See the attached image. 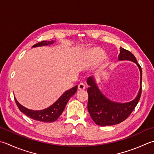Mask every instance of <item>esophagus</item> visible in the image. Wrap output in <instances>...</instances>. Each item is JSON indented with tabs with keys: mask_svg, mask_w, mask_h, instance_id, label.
<instances>
[{
	"mask_svg": "<svg viewBox=\"0 0 154 154\" xmlns=\"http://www.w3.org/2000/svg\"><path fill=\"white\" fill-rule=\"evenodd\" d=\"M85 85L82 83H79V85H78V89L79 90H83V89H85Z\"/></svg>",
	"mask_w": 154,
	"mask_h": 154,
	"instance_id": "esophagus-1",
	"label": "esophagus"
}]
</instances>
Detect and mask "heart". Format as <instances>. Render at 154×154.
I'll list each match as a JSON object with an SVG mask.
<instances>
[{"instance_id": "b5f03b06", "label": "heart", "mask_w": 154, "mask_h": 154, "mask_svg": "<svg viewBox=\"0 0 154 154\" xmlns=\"http://www.w3.org/2000/svg\"><path fill=\"white\" fill-rule=\"evenodd\" d=\"M93 53H94V55L95 56L96 59L100 58L101 56L102 55V51L98 49H96L93 51Z\"/></svg>"}]
</instances>
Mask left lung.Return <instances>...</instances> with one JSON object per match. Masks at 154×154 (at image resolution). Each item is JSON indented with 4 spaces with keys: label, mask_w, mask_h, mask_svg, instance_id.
Returning <instances> with one entry per match:
<instances>
[{
    "label": "left lung",
    "mask_w": 154,
    "mask_h": 154,
    "mask_svg": "<svg viewBox=\"0 0 154 154\" xmlns=\"http://www.w3.org/2000/svg\"><path fill=\"white\" fill-rule=\"evenodd\" d=\"M119 60H129L135 63L140 69L141 74V87L137 96L135 99L125 103L113 102L102 94L96 85L95 80L91 77L87 79V83L89 85L87 89L88 103L87 109L92 119L96 124L101 126L113 125L124 121L134 111L139 102L141 94V78L142 71L135 56L130 51L120 48Z\"/></svg>",
    "instance_id": "obj_1"
}]
</instances>
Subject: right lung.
Listing matches in <instances>:
<instances>
[{
    "mask_svg": "<svg viewBox=\"0 0 154 154\" xmlns=\"http://www.w3.org/2000/svg\"><path fill=\"white\" fill-rule=\"evenodd\" d=\"M54 43L53 41H43L41 42L34 45L32 47L45 46L53 44ZM77 85L73 87L71 89L67 90L60 97V98L57 100L55 103H54L52 105H51L47 109H45L40 111H33L31 109H29L27 108L23 107L21 105L17 99L14 97L15 102L19 107V110L23 112L27 117H30L36 121L42 122H53L59 118V117L61 115L63 110L65 109L66 105H67L68 101L69 100L72 96H73L77 91Z\"/></svg>",
    "mask_w": 154,
    "mask_h": 154,
    "instance_id": "add662e5",
    "label": "right lung"
}]
</instances>
